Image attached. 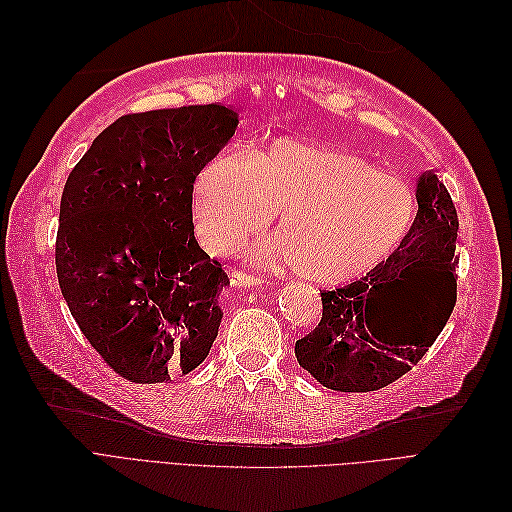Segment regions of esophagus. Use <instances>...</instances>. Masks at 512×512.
Listing matches in <instances>:
<instances>
[{
  "instance_id": "obj_1",
  "label": "esophagus",
  "mask_w": 512,
  "mask_h": 512,
  "mask_svg": "<svg viewBox=\"0 0 512 512\" xmlns=\"http://www.w3.org/2000/svg\"><path fill=\"white\" fill-rule=\"evenodd\" d=\"M230 282L235 284V286H245V288L265 284V280H262V277L252 275V273H247V271H241V269H232L230 271Z\"/></svg>"
}]
</instances>
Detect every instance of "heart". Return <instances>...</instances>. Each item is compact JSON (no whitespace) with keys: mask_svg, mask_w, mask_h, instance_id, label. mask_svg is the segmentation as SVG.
<instances>
[{"mask_svg":"<svg viewBox=\"0 0 512 512\" xmlns=\"http://www.w3.org/2000/svg\"><path fill=\"white\" fill-rule=\"evenodd\" d=\"M280 211V235L256 247L316 286H346L389 260L418 215L410 185L354 153L282 138L245 156H215L194 185V224L215 254H228Z\"/></svg>","mask_w":512,"mask_h":512,"instance_id":"b5f03b06","label":"heart"}]
</instances>
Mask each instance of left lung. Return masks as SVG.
<instances>
[{"mask_svg":"<svg viewBox=\"0 0 512 512\" xmlns=\"http://www.w3.org/2000/svg\"><path fill=\"white\" fill-rule=\"evenodd\" d=\"M416 200L399 250L361 282L320 290L318 327L294 344L299 365L327 389H384L423 359L453 314L457 209L431 170L418 179Z\"/></svg>","mask_w":512,"mask_h":512,"instance_id":"8db88e82","label":"left lung"}]
</instances>
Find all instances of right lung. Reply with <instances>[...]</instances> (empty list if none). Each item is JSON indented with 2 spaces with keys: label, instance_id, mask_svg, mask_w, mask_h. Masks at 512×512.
<instances>
[{
  "label": "right lung",
  "instance_id": "obj_1",
  "mask_svg": "<svg viewBox=\"0 0 512 512\" xmlns=\"http://www.w3.org/2000/svg\"><path fill=\"white\" fill-rule=\"evenodd\" d=\"M239 126L220 104L123 115L72 168L59 205L57 280L115 374L166 382L207 359L228 275L194 239V181Z\"/></svg>",
  "mask_w": 512,
  "mask_h": 512
}]
</instances>
